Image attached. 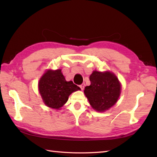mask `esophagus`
Returning a JSON list of instances; mask_svg holds the SVG:
<instances>
[{
    "label": "esophagus",
    "mask_w": 157,
    "mask_h": 157,
    "mask_svg": "<svg viewBox=\"0 0 157 157\" xmlns=\"http://www.w3.org/2000/svg\"><path fill=\"white\" fill-rule=\"evenodd\" d=\"M79 87H80V88L82 90H84V87H85V84H84V83H83V84H82L80 86H79Z\"/></svg>",
    "instance_id": "esophagus-1"
}]
</instances>
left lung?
Masks as SVG:
<instances>
[{"label": "left lung", "mask_w": 157, "mask_h": 157, "mask_svg": "<svg viewBox=\"0 0 157 157\" xmlns=\"http://www.w3.org/2000/svg\"><path fill=\"white\" fill-rule=\"evenodd\" d=\"M90 85L85 87L84 93L92 107L97 111H105L117 101L121 85L113 73L94 71L90 76Z\"/></svg>", "instance_id": "obj_1"}]
</instances>
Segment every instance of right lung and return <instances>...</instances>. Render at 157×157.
<instances>
[{"label": "right lung", "instance_id": "right-lung-1", "mask_svg": "<svg viewBox=\"0 0 157 157\" xmlns=\"http://www.w3.org/2000/svg\"><path fill=\"white\" fill-rule=\"evenodd\" d=\"M38 87L45 105L55 109L61 108L73 92L80 90L72 81L65 80L61 69L46 71L40 80Z\"/></svg>", "mask_w": 157, "mask_h": 157}]
</instances>
